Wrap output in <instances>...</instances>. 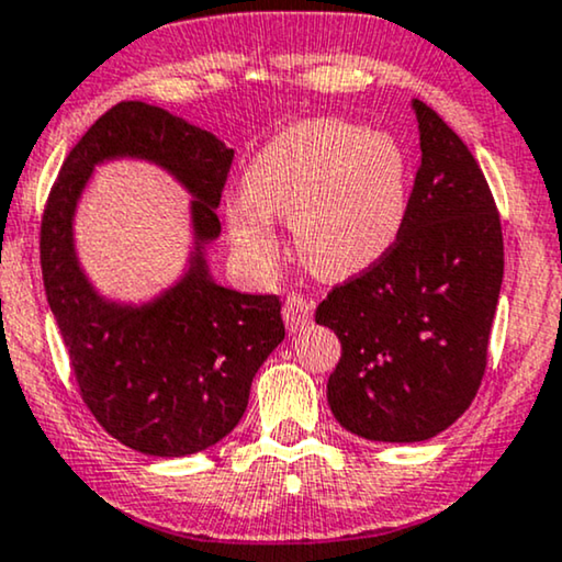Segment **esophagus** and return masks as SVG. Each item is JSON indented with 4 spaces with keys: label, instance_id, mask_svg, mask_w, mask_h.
Instances as JSON below:
<instances>
[{
    "label": "esophagus",
    "instance_id": "esophagus-1",
    "mask_svg": "<svg viewBox=\"0 0 562 562\" xmlns=\"http://www.w3.org/2000/svg\"><path fill=\"white\" fill-rule=\"evenodd\" d=\"M282 318H285V326L290 331H301L314 318V301L301 293L288 295L285 305H282Z\"/></svg>",
    "mask_w": 562,
    "mask_h": 562
}]
</instances>
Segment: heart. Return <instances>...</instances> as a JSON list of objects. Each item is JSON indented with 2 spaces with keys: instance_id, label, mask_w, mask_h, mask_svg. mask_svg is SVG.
Masks as SVG:
<instances>
[{
  "instance_id": "obj_1",
  "label": "heart",
  "mask_w": 562,
  "mask_h": 562,
  "mask_svg": "<svg viewBox=\"0 0 562 562\" xmlns=\"http://www.w3.org/2000/svg\"><path fill=\"white\" fill-rule=\"evenodd\" d=\"M246 194L225 202L233 244L259 269L280 261L272 217H288L301 259L352 277L386 257L409 215V158L392 134L347 119L288 126L254 155Z\"/></svg>"
}]
</instances>
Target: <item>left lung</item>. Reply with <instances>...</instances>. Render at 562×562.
I'll list each match as a JSON object with an SVG mask.
<instances>
[{
	"label": "left lung",
	"instance_id": "obj_1",
	"mask_svg": "<svg viewBox=\"0 0 562 562\" xmlns=\"http://www.w3.org/2000/svg\"><path fill=\"white\" fill-rule=\"evenodd\" d=\"M423 160L392 251L318 303L342 358L326 383L355 436L415 443L470 407L503 282V231L485 173L430 105L412 101Z\"/></svg>",
	"mask_w": 562,
	"mask_h": 562
}]
</instances>
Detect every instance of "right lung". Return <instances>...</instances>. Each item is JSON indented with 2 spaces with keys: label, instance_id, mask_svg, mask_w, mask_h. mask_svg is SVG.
<instances>
[{
  "label": "right lung",
  "instance_id": "obj_1",
  "mask_svg": "<svg viewBox=\"0 0 562 562\" xmlns=\"http://www.w3.org/2000/svg\"><path fill=\"white\" fill-rule=\"evenodd\" d=\"M124 154L158 161L195 194L190 272L139 310L103 302L71 244L76 199L91 168ZM231 162L233 150L215 134L158 105L124 101L69 150L46 199L41 269L77 389L109 436L150 457H187L228 436L244 417L254 375L285 339L280 297L236 293L207 272L202 248L220 236L217 204Z\"/></svg>",
  "mask_w": 562,
  "mask_h": 562
}]
</instances>
